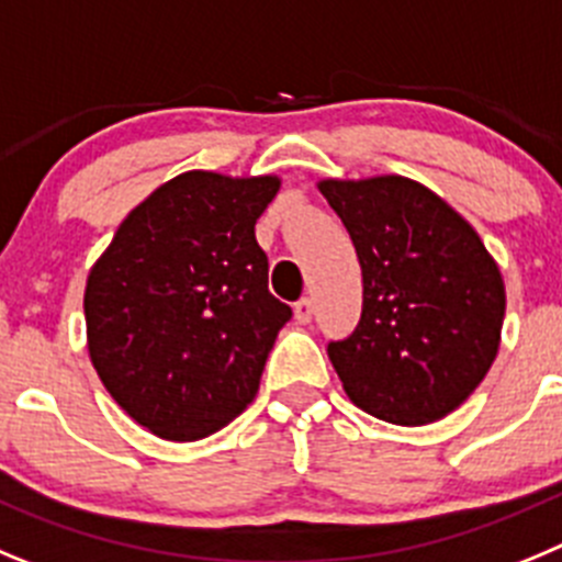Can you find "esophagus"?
<instances>
[{"instance_id": "1", "label": "esophagus", "mask_w": 562, "mask_h": 562, "mask_svg": "<svg viewBox=\"0 0 562 562\" xmlns=\"http://www.w3.org/2000/svg\"><path fill=\"white\" fill-rule=\"evenodd\" d=\"M293 316H296V322H302V325H307L313 318V302L307 300V296H302L296 305H293Z\"/></svg>"}]
</instances>
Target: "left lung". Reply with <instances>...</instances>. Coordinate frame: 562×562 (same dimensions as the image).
Returning a JSON list of instances; mask_svg holds the SVG:
<instances>
[{"instance_id":"left-lung-1","label":"left lung","mask_w":562,"mask_h":562,"mask_svg":"<svg viewBox=\"0 0 562 562\" xmlns=\"http://www.w3.org/2000/svg\"><path fill=\"white\" fill-rule=\"evenodd\" d=\"M356 246L361 322L327 344L350 401L397 426H426L468 401L504 325L502 271L476 229L403 176L318 181Z\"/></svg>"}]
</instances>
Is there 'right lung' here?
Listing matches in <instances>:
<instances>
[{"instance_id":"right-lung-1","label":"right lung","mask_w":562,"mask_h":562,"mask_svg":"<svg viewBox=\"0 0 562 562\" xmlns=\"http://www.w3.org/2000/svg\"><path fill=\"white\" fill-rule=\"evenodd\" d=\"M277 190V176H176L128 212L89 271V356L120 408L156 437H210L255 401L291 318L255 237Z\"/></svg>"}]
</instances>
